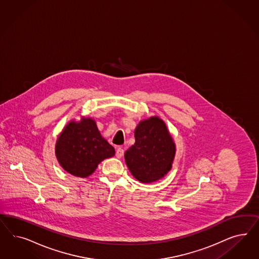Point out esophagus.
I'll return each instance as SVG.
<instances>
[{
  "instance_id": "esophagus-1",
  "label": "esophagus",
  "mask_w": 259,
  "mask_h": 259,
  "mask_svg": "<svg viewBox=\"0 0 259 259\" xmlns=\"http://www.w3.org/2000/svg\"><path fill=\"white\" fill-rule=\"evenodd\" d=\"M123 154H124V150L122 149V148H120V147H118L117 151H116V156L118 158H120V157L123 156Z\"/></svg>"
}]
</instances>
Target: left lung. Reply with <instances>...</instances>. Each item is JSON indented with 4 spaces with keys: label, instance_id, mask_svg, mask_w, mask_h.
<instances>
[{
    "label": "left lung",
    "instance_id": "left-lung-1",
    "mask_svg": "<svg viewBox=\"0 0 259 259\" xmlns=\"http://www.w3.org/2000/svg\"><path fill=\"white\" fill-rule=\"evenodd\" d=\"M134 143L124 154L126 164L138 181L150 183L163 178L172 167L176 147L164 122L157 117L142 120Z\"/></svg>",
    "mask_w": 259,
    "mask_h": 259
}]
</instances>
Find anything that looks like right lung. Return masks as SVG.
Here are the masks:
<instances>
[{
  "instance_id": "obj_1",
  "label": "right lung",
  "mask_w": 259,
  "mask_h": 259,
  "mask_svg": "<svg viewBox=\"0 0 259 259\" xmlns=\"http://www.w3.org/2000/svg\"><path fill=\"white\" fill-rule=\"evenodd\" d=\"M55 151L63 169L79 178L90 176L104 158L115 155L114 147L102 138L91 118L68 123L57 141Z\"/></svg>"
}]
</instances>
